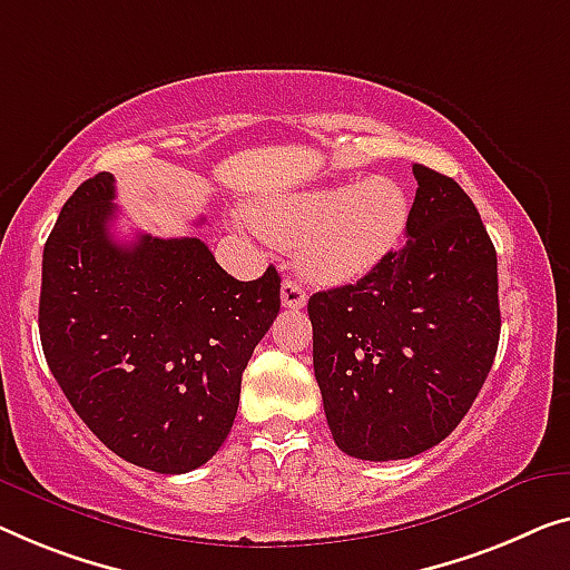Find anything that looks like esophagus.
Segmentation results:
<instances>
[{
  "mask_svg": "<svg viewBox=\"0 0 570 570\" xmlns=\"http://www.w3.org/2000/svg\"><path fill=\"white\" fill-rule=\"evenodd\" d=\"M282 302L286 309H302L304 304H307V292H304V286L299 282L286 278L282 286Z\"/></svg>",
  "mask_w": 570,
  "mask_h": 570,
  "instance_id": "esophagus-1",
  "label": "esophagus"
}]
</instances>
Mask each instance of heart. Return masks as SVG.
Segmentation results:
<instances>
[{
    "instance_id": "b5f03b06",
    "label": "heart",
    "mask_w": 570,
    "mask_h": 570,
    "mask_svg": "<svg viewBox=\"0 0 570 570\" xmlns=\"http://www.w3.org/2000/svg\"><path fill=\"white\" fill-rule=\"evenodd\" d=\"M250 219L268 240L296 248L304 274L340 284L366 276L396 248L410 197L392 178L373 176L261 202Z\"/></svg>"
}]
</instances>
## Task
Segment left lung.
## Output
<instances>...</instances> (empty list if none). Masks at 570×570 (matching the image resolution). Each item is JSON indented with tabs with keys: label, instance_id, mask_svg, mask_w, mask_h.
Here are the masks:
<instances>
[{
	"label": "left lung",
	"instance_id": "8db88e82",
	"mask_svg": "<svg viewBox=\"0 0 570 570\" xmlns=\"http://www.w3.org/2000/svg\"><path fill=\"white\" fill-rule=\"evenodd\" d=\"M406 245L355 284L309 296L312 361L337 448L420 455L458 428L494 363L497 250L453 178L414 164Z\"/></svg>",
	"mask_w": 570,
	"mask_h": 570
}]
</instances>
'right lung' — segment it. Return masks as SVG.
I'll use <instances>...</instances> for the list:
<instances>
[{"mask_svg": "<svg viewBox=\"0 0 570 570\" xmlns=\"http://www.w3.org/2000/svg\"><path fill=\"white\" fill-rule=\"evenodd\" d=\"M115 176L87 178L42 250L40 343L83 424L127 463L186 473L217 453L282 309L268 266L237 282L199 237L109 233Z\"/></svg>", "mask_w": 570, "mask_h": 570, "instance_id": "add662e5", "label": "right lung"}]
</instances>
